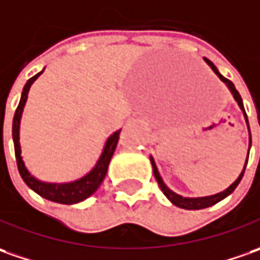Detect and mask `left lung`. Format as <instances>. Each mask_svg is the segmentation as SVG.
Listing matches in <instances>:
<instances>
[{
  "mask_svg": "<svg viewBox=\"0 0 260 260\" xmlns=\"http://www.w3.org/2000/svg\"><path fill=\"white\" fill-rule=\"evenodd\" d=\"M206 60V63L209 64L211 68V70L220 77V80L223 82V83H226V86L229 87V90L232 92L233 94V98H235V101L239 105V108L243 111V115H245V119H246L247 123V128H249V122H247V115L245 112V108H243V102H242V98H240V94L236 90V87L235 85L226 79L224 76H221L220 75V72L217 70V68L211 63L209 58H204ZM250 145H252V137H250V129H249V149H250ZM247 158H249V152H247ZM247 158H246V162H245V167H243V171L240 173V175L236 178V181L233 184H230L226 190H223L221 192H217V194H213V196H206V197H183V196H180V194H177L173 190H170L168 187L166 185V183L162 181V178H161V175L158 173V168L155 166V161H154V158L151 157V164H152V171H154V175H155V180L158 181V185H159V188H161V191L166 194V197L170 200V202L173 203L174 206L177 207H180V209H185V210H200V209H206V207H210L213 204H216V203H219L220 200H223V199H226L229 194H232V192L235 191V188H236L239 183H240V180H242V177L245 174V170H246V164H247Z\"/></svg>",
  "mask_w": 260,
  "mask_h": 260,
  "instance_id": "left-lung-1",
  "label": "left lung"
}]
</instances>
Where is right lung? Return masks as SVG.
<instances>
[{
	"label": "right lung",
	"instance_id": "obj_1",
	"mask_svg": "<svg viewBox=\"0 0 260 260\" xmlns=\"http://www.w3.org/2000/svg\"><path fill=\"white\" fill-rule=\"evenodd\" d=\"M44 72V69L40 73H37L36 76L27 80V83L24 86L23 93H21V99L17 106V111L14 113L13 119V141H14V151H15V159H17V167H18V173L24 180V183L27 184L32 191H36L43 199H47L50 202L60 203V204H76L86 200L87 197H90L102 184L105 175L108 173V167L111 162L115 148L118 145V139H119V134L121 129L113 132L112 135L108 138L105 147H103L102 154L98 159L96 166L83 175L82 178L70 181V183H46V181H40L37 180L34 175L30 174V171L27 170V167L24 164L23 157H21V147H20V122H21V115H23L24 106L27 102V96H28V90L34 83V80L40 76Z\"/></svg>",
	"mask_w": 260,
	"mask_h": 260
}]
</instances>
